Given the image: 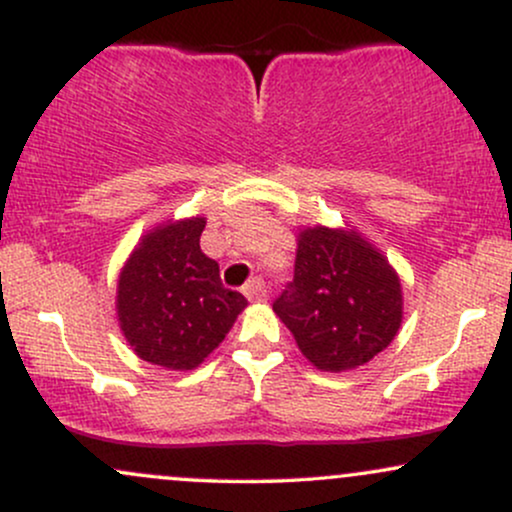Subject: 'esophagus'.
Listing matches in <instances>:
<instances>
[{
	"label": "esophagus",
	"instance_id": "1",
	"mask_svg": "<svg viewBox=\"0 0 512 512\" xmlns=\"http://www.w3.org/2000/svg\"><path fill=\"white\" fill-rule=\"evenodd\" d=\"M243 293H245V296H248V301H264L269 291H267V284H264V279H260V276H257V279H252L250 284L245 286Z\"/></svg>",
	"mask_w": 512,
	"mask_h": 512
}]
</instances>
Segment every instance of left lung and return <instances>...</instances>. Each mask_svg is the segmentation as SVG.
Wrapping results in <instances>:
<instances>
[{
    "instance_id": "8db88e82",
    "label": "left lung",
    "mask_w": 512,
    "mask_h": 512,
    "mask_svg": "<svg viewBox=\"0 0 512 512\" xmlns=\"http://www.w3.org/2000/svg\"><path fill=\"white\" fill-rule=\"evenodd\" d=\"M272 308L313 366L339 373L368 363L395 339L402 286L361 236L315 226L298 236L293 281Z\"/></svg>"
}]
</instances>
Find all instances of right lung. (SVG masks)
Wrapping results in <instances>:
<instances>
[{
	"mask_svg": "<svg viewBox=\"0 0 512 512\" xmlns=\"http://www.w3.org/2000/svg\"><path fill=\"white\" fill-rule=\"evenodd\" d=\"M204 219L158 226L129 257L117 284V315L144 361L192 370L223 342L243 293L221 284L219 264L199 248Z\"/></svg>",
	"mask_w": 512,
	"mask_h": 512,
	"instance_id": "add662e5",
	"label": "right lung"
}]
</instances>
